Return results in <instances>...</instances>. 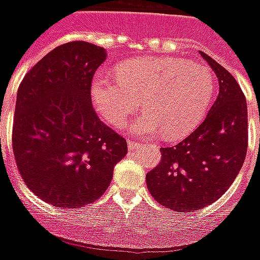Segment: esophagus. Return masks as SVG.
Returning a JSON list of instances; mask_svg holds the SVG:
<instances>
[{"label":"esophagus","instance_id":"34e87169","mask_svg":"<svg viewBox=\"0 0 260 260\" xmlns=\"http://www.w3.org/2000/svg\"><path fill=\"white\" fill-rule=\"evenodd\" d=\"M127 147H128V149H130V151H133V149L138 148V144L134 143V141H132V140H128Z\"/></svg>","mask_w":260,"mask_h":260}]
</instances>
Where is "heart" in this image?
<instances>
[{"label": "heart", "mask_w": 260, "mask_h": 260, "mask_svg": "<svg viewBox=\"0 0 260 260\" xmlns=\"http://www.w3.org/2000/svg\"><path fill=\"white\" fill-rule=\"evenodd\" d=\"M115 75L94 76L92 104L104 120L123 127L143 102L147 112L130 124V132L141 137H185L205 116L215 88L209 68L169 56L123 62Z\"/></svg>", "instance_id": "heart-1"}]
</instances>
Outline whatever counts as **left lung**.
<instances>
[{
    "mask_svg": "<svg viewBox=\"0 0 260 260\" xmlns=\"http://www.w3.org/2000/svg\"><path fill=\"white\" fill-rule=\"evenodd\" d=\"M219 79V95L205 120L147 173L156 202L176 212H194L224 194L241 170L248 148V111L237 80L209 55L201 52Z\"/></svg>",
    "mask_w": 260,
    "mask_h": 260,
    "instance_id": "obj_1",
    "label": "left lung"
}]
</instances>
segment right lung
Returning a JSON list of instances; mask_svg holds the SVG:
<instances>
[{
    "instance_id": "1",
    "label": "right lung",
    "mask_w": 260,
    "mask_h": 260,
    "mask_svg": "<svg viewBox=\"0 0 260 260\" xmlns=\"http://www.w3.org/2000/svg\"><path fill=\"white\" fill-rule=\"evenodd\" d=\"M107 59L102 47L66 43L24 76L16 95L12 149L31 192L58 208H81L109 187L126 140L100 120L91 81Z\"/></svg>"
}]
</instances>
